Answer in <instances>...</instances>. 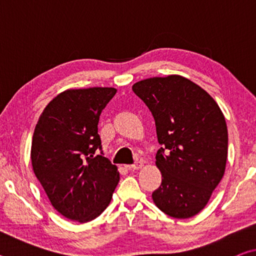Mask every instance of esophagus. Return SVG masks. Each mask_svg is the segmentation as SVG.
Instances as JSON below:
<instances>
[{"mask_svg": "<svg viewBox=\"0 0 256 256\" xmlns=\"http://www.w3.org/2000/svg\"><path fill=\"white\" fill-rule=\"evenodd\" d=\"M144 167V164L142 162H136L134 164H128V166H126V170H132V172H134V170H141V168Z\"/></svg>", "mask_w": 256, "mask_h": 256, "instance_id": "obj_1", "label": "esophagus"}]
</instances>
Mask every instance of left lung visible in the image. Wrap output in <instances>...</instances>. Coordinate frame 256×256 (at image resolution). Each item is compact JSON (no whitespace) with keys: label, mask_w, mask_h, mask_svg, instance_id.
Wrapping results in <instances>:
<instances>
[{"label":"left lung","mask_w":256,"mask_h":256,"mask_svg":"<svg viewBox=\"0 0 256 256\" xmlns=\"http://www.w3.org/2000/svg\"><path fill=\"white\" fill-rule=\"evenodd\" d=\"M132 90L152 112L162 144L156 154L162 185L152 193L154 204L172 218H190L204 209L226 170L222 112L204 89L182 76L149 78Z\"/></svg>","instance_id":"obj_1"}]
</instances>
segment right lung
Wrapping results in <instances>:
<instances>
[{"label": "right lung", "instance_id": "1", "mask_svg": "<svg viewBox=\"0 0 256 256\" xmlns=\"http://www.w3.org/2000/svg\"><path fill=\"white\" fill-rule=\"evenodd\" d=\"M116 92L108 86L68 89L52 99L34 128L32 170L54 209L73 222L100 216L118 184V167L94 154L102 149L99 116Z\"/></svg>", "mask_w": 256, "mask_h": 256}]
</instances>
